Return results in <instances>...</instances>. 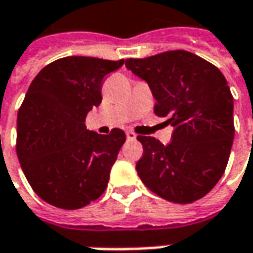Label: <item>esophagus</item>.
Here are the masks:
<instances>
[{
    "label": "esophagus",
    "instance_id": "obj_1",
    "mask_svg": "<svg viewBox=\"0 0 253 253\" xmlns=\"http://www.w3.org/2000/svg\"><path fill=\"white\" fill-rule=\"evenodd\" d=\"M125 133H126V138H128V139H135V138H136V133L133 132V131H129V129H128Z\"/></svg>",
    "mask_w": 253,
    "mask_h": 253
}]
</instances>
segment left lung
Wrapping results in <instances>:
<instances>
[{
    "instance_id": "left-lung-1",
    "label": "left lung",
    "mask_w": 253,
    "mask_h": 253,
    "mask_svg": "<svg viewBox=\"0 0 253 253\" xmlns=\"http://www.w3.org/2000/svg\"><path fill=\"white\" fill-rule=\"evenodd\" d=\"M125 65L148 83L155 115L173 126L168 145L138 135L141 181L169 202H195L221 179L229 159L235 135L229 85L213 64L183 49L129 58Z\"/></svg>"
}]
</instances>
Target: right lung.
Here are the masks:
<instances>
[{
    "mask_svg": "<svg viewBox=\"0 0 253 253\" xmlns=\"http://www.w3.org/2000/svg\"><path fill=\"white\" fill-rule=\"evenodd\" d=\"M124 65L92 57H65L38 72L17 118V155L34 192L61 209H80L107 189L125 132L88 131L86 114L102 101L108 74Z\"/></svg>",
    "mask_w": 253,
    "mask_h": 253,
    "instance_id": "obj_1",
    "label": "right lung"
}]
</instances>
